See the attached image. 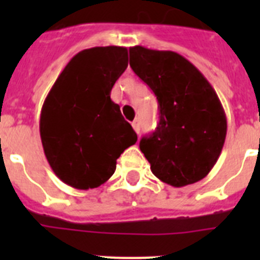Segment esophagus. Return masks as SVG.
<instances>
[{"label":"esophagus","instance_id":"1","mask_svg":"<svg viewBox=\"0 0 260 260\" xmlns=\"http://www.w3.org/2000/svg\"><path fill=\"white\" fill-rule=\"evenodd\" d=\"M132 125L133 128L137 132V134H139V133H141V121H139V118H135L134 121H133Z\"/></svg>","mask_w":260,"mask_h":260}]
</instances>
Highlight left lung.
<instances>
[{
    "mask_svg": "<svg viewBox=\"0 0 260 260\" xmlns=\"http://www.w3.org/2000/svg\"><path fill=\"white\" fill-rule=\"evenodd\" d=\"M130 66L158 103V125L139 148L158 180L174 187L198 182L216 164L226 117L215 89L198 69L172 50L132 47Z\"/></svg>",
    "mask_w": 260,
    "mask_h": 260,
    "instance_id": "1",
    "label": "left lung"
}]
</instances>
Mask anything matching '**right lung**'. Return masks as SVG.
Segmentation results:
<instances>
[{
  "label": "right lung",
  "instance_id": "1",
  "mask_svg": "<svg viewBox=\"0 0 260 260\" xmlns=\"http://www.w3.org/2000/svg\"><path fill=\"white\" fill-rule=\"evenodd\" d=\"M127 61L125 47L82 50L62 70L41 108L45 157L59 180L74 189L107 182L117 158L137 142L119 105L110 100Z\"/></svg>",
  "mask_w": 260,
  "mask_h": 260
}]
</instances>
